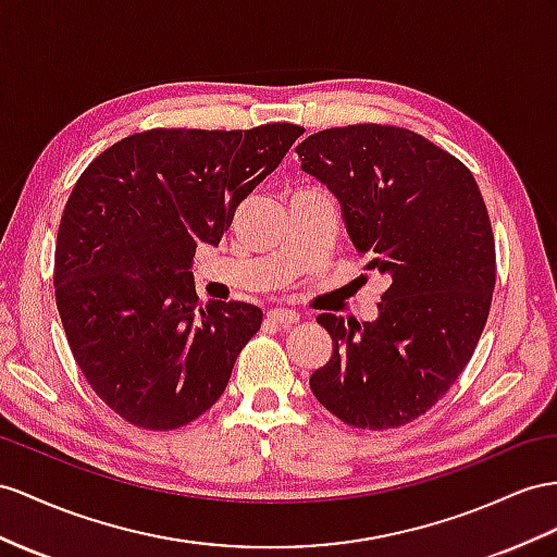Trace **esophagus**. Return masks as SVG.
I'll return each mask as SVG.
<instances>
[{"instance_id":"34e87169","label":"esophagus","mask_w":557,"mask_h":557,"mask_svg":"<svg viewBox=\"0 0 557 557\" xmlns=\"http://www.w3.org/2000/svg\"><path fill=\"white\" fill-rule=\"evenodd\" d=\"M268 320L287 326V324H296L298 320H301V315H298L296 310H289V308H273L268 312Z\"/></svg>"}]
</instances>
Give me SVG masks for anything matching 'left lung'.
<instances>
[{
  "instance_id": "left-lung-1",
  "label": "left lung",
  "mask_w": 557,
  "mask_h": 557,
  "mask_svg": "<svg viewBox=\"0 0 557 557\" xmlns=\"http://www.w3.org/2000/svg\"><path fill=\"white\" fill-rule=\"evenodd\" d=\"M296 152L341 202L367 270L388 280L374 322L318 315L334 350L310 391L348 425H405L451 388L487 322L496 282L487 207L463 162L400 126H334Z\"/></svg>"
}]
</instances>
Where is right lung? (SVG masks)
Here are the masks:
<instances>
[{"label":"right lung","mask_w":557,"mask_h":557,"mask_svg":"<svg viewBox=\"0 0 557 557\" xmlns=\"http://www.w3.org/2000/svg\"><path fill=\"white\" fill-rule=\"evenodd\" d=\"M301 134L287 122L150 129L84 169L55 239V306L84 379L124 421L174 431L223 395L263 312L199 306L193 256L199 242L219 245Z\"/></svg>","instance_id":"1"}]
</instances>
